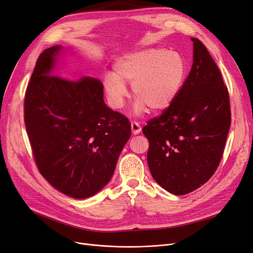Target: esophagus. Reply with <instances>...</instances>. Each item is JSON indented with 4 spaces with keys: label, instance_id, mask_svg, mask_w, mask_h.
Listing matches in <instances>:
<instances>
[{
    "label": "esophagus",
    "instance_id": "1",
    "mask_svg": "<svg viewBox=\"0 0 253 253\" xmlns=\"http://www.w3.org/2000/svg\"><path fill=\"white\" fill-rule=\"evenodd\" d=\"M142 130V127L141 125H139V123H137V122H132L131 123V131L132 133L135 135V134H138L139 132H141Z\"/></svg>",
    "mask_w": 253,
    "mask_h": 253
}]
</instances>
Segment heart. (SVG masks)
<instances>
[{
	"mask_svg": "<svg viewBox=\"0 0 253 253\" xmlns=\"http://www.w3.org/2000/svg\"><path fill=\"white\" fill-rule=\"evenodd\" d=\"M186 63L182 55L163 48H150L122 56L114 64V75L103 80L108 104L123 107L127 97L125 84H131L136 100L134 111L162 112L169 108L182 87Z\"/></svg>",
	"mask_w": 253,
	"mask_h": 253,
	"instance_id": "heart-1",
	"label": "heart"
}]
</instances>
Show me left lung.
<instances>
[{
    "mask_svg": "<svg viewBox=\"0 0 253 253\" xmlns=\"http://www.w3.org/2000/svg\"><path fill=\"white\" fill-rule=\"evenodd\" d=\"M194 42L193 65L172 105L147 122V162L154 180L174 195L200 188L216 172L231 123L229 93L205 45Z\"/></svg>",
    "mask_w": 253,
    "mask_h": 253,
    "instance_id": "8db88e82",
    "label": "left lung"
}]
</instances>
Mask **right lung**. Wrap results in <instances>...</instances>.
<instances>
[{
  "label": "right lung",
  "mask_w": 253,
  "mask_h": 253,
  "mask_svg": "<svg viewBox=\"0 0 253 253\" xmlns=\"http://www.w3.org/2000/svg\"><path fill=\"white\" fill-rule=\"evenodd\" d=\"M61 49H45L36 61L25 93V125L41 174L64 195L84 199L109 182L131 126L106 106L98 79L53 75Z\"/></svg>",
  "instance_id": "add662e5"
}]
</instances>
